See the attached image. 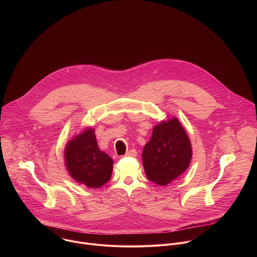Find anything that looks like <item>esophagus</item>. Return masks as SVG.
<instances>
[{"mask_svg":"<svg viewBox=\"0 0 257 257\" xmlns=\"http://www.w3.org/2000/svg\"><path fill=\"white\" fill-rule=\"evenodd\" d=\"M136 156H137V152L133 149L130 150L129 152H127L126 155H125V157H136Z\"/></svg>","mask_w":257,"mask_h":257,"instance_id":"esophagus-1","label":"esophagus"}]
</instances>
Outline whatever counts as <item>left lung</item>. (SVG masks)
<instances>
[{
    "instance_id": "8db88e82",
    "label": "left lung",
    "mask_w": 257,
    "mask_h": 257,
    "mask_svg": "<svg viewBox=\"0 0 257 257\" xmlns=\"http://www.w3.org/2000/svg\"><path fill=\"white\" fill-rule=\"evenodd\" d=\"M192 149L189 137L177 118L163 121L153 130L144 145L142 164L149 180L166 186L190 165Z\"/></svg>"
}]
</instances>
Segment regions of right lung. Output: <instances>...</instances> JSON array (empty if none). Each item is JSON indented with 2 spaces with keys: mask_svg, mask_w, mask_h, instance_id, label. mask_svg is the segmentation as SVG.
Segmentation results:
<instances>
[{
  "mask_svg": "<svg viewBox=\"0 0 257 257\" xmlns=\"http://www.w3.org/2000/svg\"><path fill=\"white\" fill-rule=\"evenodd\" d=\"M65 165L70 176L88 188H98L111 179L113 160L99 151L94 130L85 129L65 148Z\"/></svg>",
  "mask_w": 257,
  "mask_h": 257,
  "instance_id": "obj_1",
  "label": "right lung"
}]
</instances>
